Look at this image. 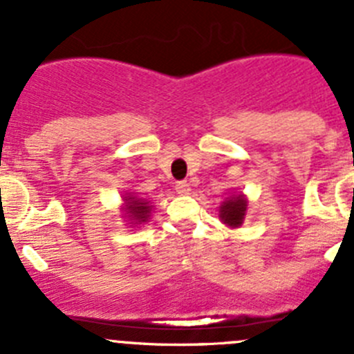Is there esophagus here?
I'll return each instance as SVG.
<instances>
[{"instance_id": "34e87169", "label": "esophagus", "mask_w": 354, "mask_h": 354, "mask_svg": "<svg viewBox=\"0 0 354 354\" xmlns=\"http://www.w3.org/2000/svg\"><path fill=\"white\" fill-rule=\"evenodd\" d=\"M176 192L180 195H188L190 194V185L187 181H178L176 183Z\"/></svg>"}]
</instances>
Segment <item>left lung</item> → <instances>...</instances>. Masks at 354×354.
I'll use <instances>...</instances> for the list:
<instances>
[{"label": "left lung", "instance_id": "obj_1", "mask_svg": "<svg viewBox=\"0 0 354 354\" xmlns=\"http://www.w3.org/2000/svg\"><path fill=\"white\" fill-rule=\"evenodd\" d=\"M246 210H248V198L243 194H233L221 203L219 207V219L221 223L226 224L231 230H236L243 224Z\"/></svg>", "mask_w": 354, "mask_h": 354}]
</instances>
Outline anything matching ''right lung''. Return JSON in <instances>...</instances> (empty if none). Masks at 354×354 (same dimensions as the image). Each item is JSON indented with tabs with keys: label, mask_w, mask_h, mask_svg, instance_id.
Instances as JSON below:
<instances>
[{
	"label": "right lung",
	"mask_w": 354,
	"mask_h": 354,
	"mask_svg": "<svg viewBox=\"0 0 354 354\" xmlns=\"http://www.w3.org/2000/svg\"><path fill=\"white\" fill-rule=\"evenodd\" d=\"M123 203H121V217L127 221V224H130L131 227L144 226L151 219V214L154 205H152L151 200L140 198L135 192H124Z\"/></svg>",
	"instance_id": "obj_1"
}]
</instances>
